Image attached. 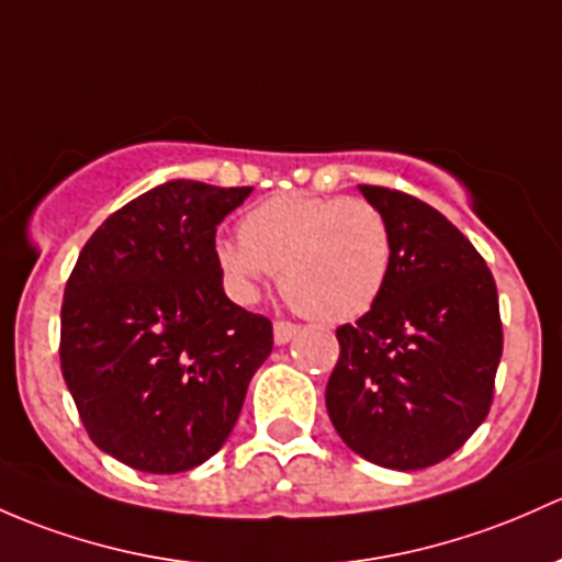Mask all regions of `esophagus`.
<instances>
[{
    "label": "esophagus",
    "mask_w": 562,
    "mask_h": 562,
    "mask_svg": "<svg viewBox=\"0 0 562 562\" xmlns=\"http://www.w3.org/2000/svg\"><path fill=\"white\" fill-rule=\"evenodd\" d=\"M299 330L301 328L293 326V323H285V321L274 323V345H288V341H291Z\"/></svg>",
    "instance_id": "34e87169"
}]
</instances>
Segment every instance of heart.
Wrapping results in <instances>:
<instances>
[{"instance_id": "1", "label": "heart", "mask_w": 562, "mask_h": 562, "mask_svg": "<svg viewBox=\"0 0 562 562\" xmlns=\"http://www.w3.org/2000/svg\"><path fill=\"white\" fill-rule=\"evenodd\" d=\"M215 261L236 299H252L269 271H280L299 312L339 326L363 317L385 291L393 236L363 199L277 193L241 217L239 241H217Z\"/></svg>"}]
</instances>
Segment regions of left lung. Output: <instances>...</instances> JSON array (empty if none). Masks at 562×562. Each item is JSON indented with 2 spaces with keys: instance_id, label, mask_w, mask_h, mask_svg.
Segmentation results:
<instances>
[{
  "instance_id": "8db88e82",
  "label": "left lung",
  "mask_w": 562,
  "mask_h": 562,
  "mask_svg": "<svg viewBox=\"0 0 562 562\" xmlns=\"http://www.w3.org/2000/svg\"><path fill=\"white\" fill-rule=\"evenodd\" d=\"M358 191L385 215L393 266L376 304L336 328L328 417L369 463L428 469L460 450L493 404L504 350L498 291L439 210L390 188Z\"/></svg>"
}]
</instances>
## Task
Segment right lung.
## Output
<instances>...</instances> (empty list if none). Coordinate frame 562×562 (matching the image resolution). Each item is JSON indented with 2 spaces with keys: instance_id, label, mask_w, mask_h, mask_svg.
Here are the masks:
<instances>
[{
  "instance_id": "right-lung-1",
  "label": "right lung",
  "mask_w": 562,
  "mask_h": 562,
  "mask_svg": "<svg viewBox=\"0 0 562 562\" xmlns=\"http://www.w3.org/2000/svg\"><path fill=\"white\" fill-rule=\"evenodd\" d=\"M252 188L169 180L112 212L80 250L61 304V374L88 436L147 474L226 445L271 323L223 291L215 234Z\"/></svg>"
}]
</instances>
